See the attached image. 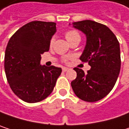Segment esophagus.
<instances>
[{
	"instance_id": "obj_1",
	"label": "esophagus",
	"mask_w": 129,
	"mask_h": 129,
	"mask_svg": "<svg viewBox=\"0 0 129 129\" xmlns=\"http://www.w3.org/2000/svg\"><path fill=\"white\" fill-rule=\"evenodd\" d=\"M63 69V72H66V71H68L69 69V68H67V67H63V69Z\"/></svg>"
}]
</instances>
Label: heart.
<instances>
[{
    "instance_id": "obj_1",
    "label": "heart",
    "mask_w": 129,
    "mask_h": 129,
    "mask_svg": "<svg viewBox=\"0 0 129 129\" xmlns=\"http://www.w3.org/2000/svg\"><path fill=\"white\" fill-rule=\"evenodd\" d=\"M75 37H80L79 34H78L77 31H75V30H68V31L66 33V38L68 40V42H69L70 40L73 39L74 38H75ZM54 41V38H52V39H51V42H50L51 45H53ZM67 58H68V57L65 58V60H66Z\"/></svg>"
}]
</instances>
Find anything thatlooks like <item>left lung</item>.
<instances>
[{
  "mask_svg": "<svg viewBox=\"0 0 129 129\" xmlns=\"http://www.w3.org/2000/svg\"><path fill=\"white\" fill-rule=\"evenodd\" d=\"M72 25L86 36V45L80 60L88 62L91 68L87 73L74 68L77 77L71 86L81 100L97 102L105 97L116 84L121 66L119 43L107 26L96 21L84 20L73 22Z\"/></svg>",
  "mask_w": 129,
  "mask_h": 129,
  "instance_id": "obj_1",
  "label": "left lung"
}]
</instances>
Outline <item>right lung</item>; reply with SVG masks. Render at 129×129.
<instances>
[{
  "label": "right lung",
  "mask_w": 129,
  "mask_h": 129,
  "mask_svg": "<svg viewBox=\"0 0 129 129\" xmlns=\"http://www.w3.org/2000/svg\"><path fill=\"white\" fill-rule=\"evenodd\" d=\"M56 31L54 22L34 21L18 29L8 42L6 76L13 92L24 102L36 103L46 99L61 74V68L40 64L41 54L49 51Z\"/></svg>",
  "instance_id": "add662e5"
}]
</instances>
